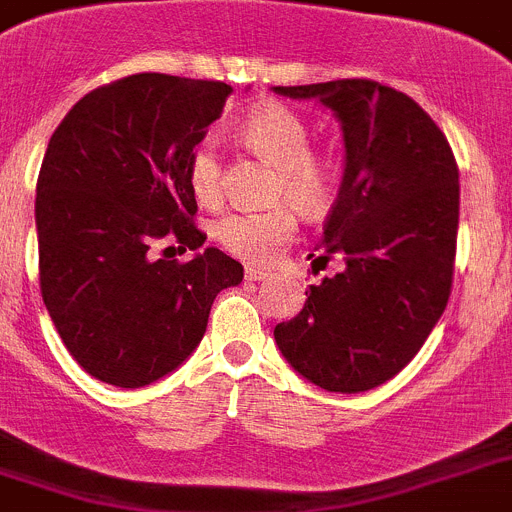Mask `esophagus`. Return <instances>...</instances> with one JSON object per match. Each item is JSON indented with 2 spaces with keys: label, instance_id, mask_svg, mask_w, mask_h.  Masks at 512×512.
<instances>
[{
  "label": "esophagus",
  "instance_id": "esophagus-1",
  "mask_svg": "<svg viewBox=\"0 0 512 512\" xmlns=\"http://www.w3.org/2000/svg\"><path fill=\"white\" fill-rule=\"evenodd\" d=\"M269 271L264 269H256V266H246V279L248 281H266L269 279Z\"/></svg>",
  "mask_w": 512,
  "mask_h": 512
}]
</instances>
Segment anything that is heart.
<instances>
[{
    "label": "heart",
    "mask_w": 512,
    "mask_h": 512,
    "mask_svg": "<svg viewBox=\"0 0 512 512\" xmlns=\"http://www.w3.org/2000/svg\"><path fill=\"white\" fill-rule=\"evenodd\" d=\"M243 147L276 167L271 200L287 203L261 210H228L213 223V238L228 253L248 264H269L297 236V213L320 215L332 203L337 162L332 154L312 149V131L297 111L281 103H264L238 129ZM185 177L192 195L215 205L223 195V162L210 142H198L187 154ZM289 202L293 204L288 205Z\"/></svg>",
    "instance_id": "1"
}]
</instances>
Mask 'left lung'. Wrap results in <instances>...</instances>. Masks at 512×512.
Listing matches in <instances>:
<instances>
[{
    "instance_id": "obj_1",
    "label": "left lung",
    "mask_w": 512,
    "mask_h": 512,
    "mask_svg": "<svg viewBox=\"0 0 512 512\" xmlns=\"http://www.w3.org/2000/svg\"><path fill=\"white\" fill-rule=\"evenodd\" d=\"M335 111L345 175L320 259L345 269L309 287L302 312L274 327L299 375L335 393L391 381L411 363L452 292L459 170L452 147L414 98L365 78L276 86Z\"/></svg>"
}]
</instances>
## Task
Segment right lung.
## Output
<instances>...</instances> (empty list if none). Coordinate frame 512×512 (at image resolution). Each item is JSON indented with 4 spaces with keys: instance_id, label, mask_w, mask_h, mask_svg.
Returning <instances> with one entry per match:
<instances>
[{
    "instance_id": "add662e5",
    "label": "right lung",
    "mask_w": 512,
    "mask_h": 512,
    "mask_svg": "<svg viewBox=\"0 0 512 512\" xmlns=\"http://www.w3.org/2000/svg\"><path fill=\"white\" fill-rule=\"evenodd\" d=\"M233 88L137 73L86 93L65 114L37 177L40 292L86 373L142 388L198 348L218 292L243 266L218 248L154 259L157 241L198 251L187 154L220 119Z\"/></svg>"
}]
</instances>
